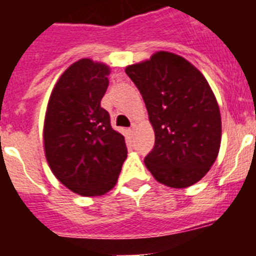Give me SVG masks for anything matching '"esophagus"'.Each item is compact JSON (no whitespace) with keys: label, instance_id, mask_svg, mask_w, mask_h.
Listing matches in <instances>:
<instances>
[{"label":"esophagus","instance_id":"obj_1","mask_svg":"<svg viewBox=\"0 0 256 256\" xmlns=\"http://www.w3.org/2000/svg\"><path fill=\"white\" fill-rule=\"evenodd\" d=\"M136 128H137V126H136V124H132V126H130V133H134L136 132Z\"/></svg>","mask_w":256,"mask_h":256}]
</instances>
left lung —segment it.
Here are the masks:
<instances>
[{
    "mask_svg": "<svg viewBox=\"0 0 256 256\" xmlns=\"http://www.w3.org/2000/svg\"><path fill=\"white\" fill-rule=\"evenodd\" d=\"M155 132L144 165L158 182L184 188L198 182L220 148L219 106L205 76L186 58L159 51L126 68Z\"/></svg>",
    "mask_w": 256,
    "mask_h": 256,
    "instance_id": "1",
    "label": "left lung"
}]
</instances>
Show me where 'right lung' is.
Wrapping results in <instances>:
<instances>
[{
    "label": "right lung",
    "mask_w": 256,
    "mask_h": 256,
    "mask_svg": "<svg viewBox=\"0 0 256 256\" xmlns=\"http://www.w3.org/2000/svg\"><path fill=\"white\" fill-rule=\"evenodd\" d=\"M108 65L82 58L58 78L47 105L44 144L52 173L70 191L101 196L116 184L126 159L124 136L101 108Z\"/></svg>",
    "instance_id": "right-lung-1"
}]
</instances>
